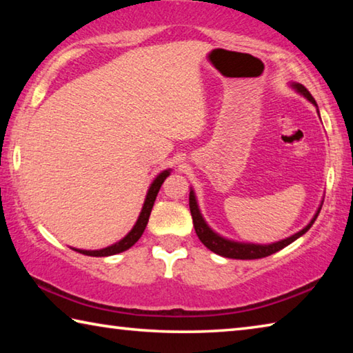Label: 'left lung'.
<instances>
[{
    "label": "left lung",
    "mask_w": 353,
    "mask_h": 353,
    "mask_svg": "<svg viewBox=\"0 0 353 353\" xmlns=\"http://www.w3.org/2000/svg\"><path fill=\"white\" fill-rule=\"evenodd\" d=\"M291 87L294 88L297 93H301L302 97H305L310 103L316 104L314 98L312 97V93H310L305 87L302 85V83H297V82H292ZM319 112V110H318ZM324 202V201H322ZM321 207L318 208V212L313 216V219L310 221L308 225L303 227L302 230H299L297 234L291 235L288 238H285V240H280L277 243H271V244H254V243H240V241H232V240H227V238L218 235L216 232H213L208 224L205 223V219L202 218L201 210L198 207V201H196V196H194V191L191 190L190 191V212H191V218H193V225H194V230H196V235L199 236V240L202 241V244L207 249H210L212 252L218 254L221 256H225V259H236V260H255V259H263V256H268L271 254H276L277 250L283 249L291 244L292 241H296L299 236H302L305 232L310 229V227L313 225V223L318 218V214L321 212Z\"/></svg>",
    "instance_id": "obj_1"
}]
</instances>
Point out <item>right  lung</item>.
<instances>
[{
	"instance_id": "1",
	"label": "right lung",
	"mask_w": 353,
	"mask_h": 353,
	"mask_svg": "<svg viewBox=\"0 0 353 353\" xmlns=\"http://www.w3.org/2000/svg\"><path fill=\"white\" fill-rule=\"evenodd\" d=\"M171 170H165L160 172V174L154 179V182L151 183V187L148 190V194H146V199H145V204H143V208L140 212V216L137 219L135 225L132 227V230L129 232V234L123 238V240H119L118 243L112 244L109 248H104V249H99V250H83V249H74L76 252H81L83 255H90V256H109V255H115L119 252H124V250H128L129 248H132L134 244L140 240V236L143 235V232L146 229V224L149 221V214H151L152 210V205L155 202V198H157V193L160 187H162V183L165 182V179L170 176Z\"/></svg>"
}]
</instances>
